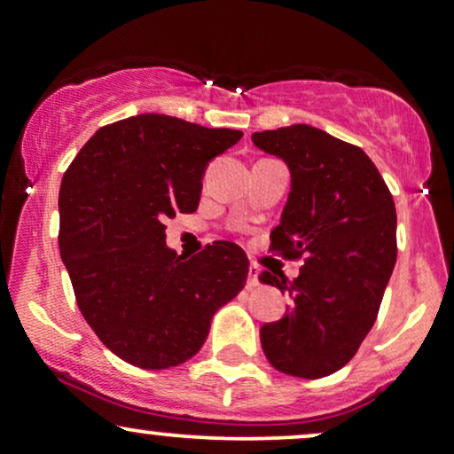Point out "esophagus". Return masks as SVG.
Segmentation results:
<instances>
[{"label":"esophagus","mask_w":454,"mask_h":454,"mask_svg":"<svg viewBox=\"0 0 454 454\" xmlns=\"http://www.w3.org/2000/svg\"><path fill=\"white\" fill-rule=\"evenodd\" d=\"M259 286V267L250 265L248 267V288Z\"/></svg>","instance_id":"34e87169"}]
</instances>
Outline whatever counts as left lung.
Listing matches in <instances>:
<instances>
[{
	"label": "left lung",
	"mask_w": 454,
	"mask_h": 454,
	"mask_svg": "<svg viewBox=\"0 0 454 454\" xmlns=\"http://www.w3.org/2000/svg\"><path fill=\"white\" fill-rule=\"evenodd\" d=\"M253 143L290 170L270 250L305 256L293 282L259 276L290 294L286 316L261 328L262 351L284 374L328 377L356 356L377 320L398 256L394 198L360 147L320 128L254 132Z\"/></svg>",
	"instance_id": "1"
}]
</instances>
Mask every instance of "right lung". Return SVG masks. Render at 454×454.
<instances>
[{
	"label": "right lung",
	"instance_id": "right-lung-1",
	"mask_svg": "<svg viewBox=\"0 0 454 454\" xmlns=\"http://www.w3.org/2000/svg\"><path fill=\"white\" fill-rule=\"evenodd\" d=\"M244 134L143 114L94 132L59 193V248L77 307L132 366H178L200 351L218 307L248 278L233 242L200 254L166 246V218L198 210L206 166Z\"/></svg>",
	"mask_w": 454,
	"mask_h": 454
}]
</instances>
